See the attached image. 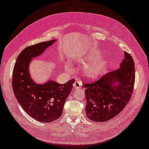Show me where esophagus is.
<instances>
[{
  "instance_id": "1",
  "label": "esophagus",
  "mask_w": 149,
  "mask_h": 149,
  "mask_svg": "<svg viewBox=\"0 0 149 149\" xmlns=\"http://www.w3.org/2000/svg\"><path fill=\"white\" fill-rule=\"evenodd\" d=\"M81 84H82V82H81V81H75V83L74 84V88H75V89H79L80 87H81Z\"/></svg>"
}]
</instances>
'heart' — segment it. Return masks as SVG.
I'll list each match as a JSON object with an SVG mask.
<instances>
[{"instance_id":"1","label":"heart","mask_w":149,"mask_h":149,"mask_svg":"<svg viewBox=\"0 0 149 149\" xmlns=\"http://www.w3.org/2000/svg\"><path fill=\"white\" fill-rule=\"evenodd\" d=\"M87 62L89 65H87L84 68V74L85 76L89 79L97 77L100 75L102 68H103V63L101 62L94 63L93 60L87 61ZM80 63H82V62H80Z\"/></svg>"}]
</instances>
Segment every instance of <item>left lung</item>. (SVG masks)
Wrapping results in <instances>:
<instances>
[{
    "label": "left lung",
    "instance_id": "8db88e82",
    "mask_svg": "<svg viewBox=\"0 0 149 149\" xmlns=\"http://www.w3.org/2000/svg\"><path fill=\"white\" fill-rule=\"evenodd\" d=\"M135 80L134 61L130 53L125 52L120 68L94 82H83L87 117L94 121L104 122L116 116L131 99Z\"/></svg>",
    "mask_w": 149,
    "mask_h": 149
}]
</instances>
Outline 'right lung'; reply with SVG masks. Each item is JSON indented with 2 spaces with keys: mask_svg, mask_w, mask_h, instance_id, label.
Here are the masks:
<instances>
[{
  "mask_svg": "<svg viewBox=\"0 0 149 149\" xmlns=\"http://www.w3.org/2000/svg\"><path fill=\"white\" fill-rule=\"evenodd\" d=\"M55 40L41 42L26 47L18 55L13 72L12 86L15 96L24 111L37 121L49 123L62 114L63 106L75 81L72 79L63 84L49 81L37 84L29 73V64Z\"/></svg>",
  "mask_w": 149,
  "mask_h": 149,
  "instance_id": "obj_1",
  "label": "right lung"
}]
</instances>
